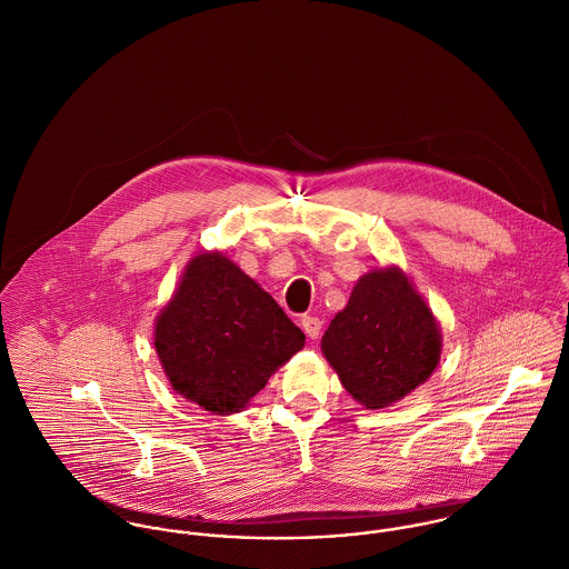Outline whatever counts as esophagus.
<instances>
[{"label": "esophagus", "instance_id": "34e87169", "mask_svg": "<svg viewBox=\"0 0 569 569\" xmlns=\"http://www.w3.org/2000/svg\"><path fill=\"white\" fill-rule=\"evenodd\" d=\"M302 328L311 339H318L322 332V320L316 316H307V318H302Z\"/></svg>", "mask_w": 569, "mask_h": 569}]
</instances>
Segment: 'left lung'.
I'll use <instances>...</instances> for the list:
<instances>
[{"label": "left lung", "instance_id": "8db88e82", "mask_svg": "<svg viewBox=\"0 0 569 569\" xmlns=\"http://www.w3.org/2000/svg\"><path fill=\"white\" fill-rule=\"evenodd\" d=\"M326 361L366 409L390 407L440 363L442 330L397 264L363 273L322 337Z\"/></svg>", "mask_w": 569, "mask_h": 569}]
</instances>
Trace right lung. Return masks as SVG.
<instances>
[{
	"mask_svg": "<svg viewBox=\"0 0 569 569\" xmlns=\"http://www.w3.org/2000/svg\"><path fill=\"white\" fill-rule=\"evenodd\" d=\"M153 337L170 388L219 416L243 411L307 339L221 251L188 260Z\"/></svg>",
	"mask_w": 569,
	"mask_h": 569,
	"instance_id": "add662e5",
	"label": "right lung"
}]
</instances>
